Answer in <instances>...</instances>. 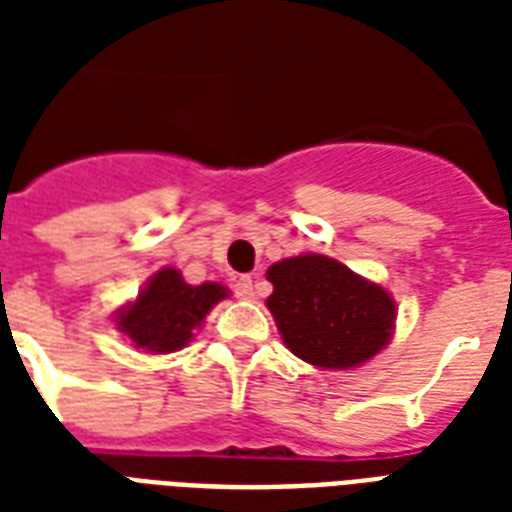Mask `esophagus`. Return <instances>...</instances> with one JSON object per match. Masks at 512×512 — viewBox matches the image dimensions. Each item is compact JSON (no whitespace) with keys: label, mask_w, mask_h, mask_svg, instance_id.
<instances>
[{"label":"esophagus","mask_w":512,"mask_h":512,"mask_svg":"<svg viewBox=\"0 0 512 512\" xmlns=\"http://www.w3.org/2000/svg\"><path fill=\"white\" fill-rule=\"evenodd\" d=\"M233 292H236L239 300H252V297H255V284H252L249 276H241V279L233 284Z\"/></svg>","instance_id":"34e87169"}]
</instances>
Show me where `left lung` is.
<instances>
[{"instance_id":"8db88e82","label":"left lung","mask_w":512,"mask_h":512,"mask_svg":"<svg viewBox=\"0 0 512 512\" xmlns=\"http://www.w3.org/2000/svg\"><path fill=\"white\" fill-rule=\"evenodd\" d=\"M268 311L297 358L321 369H353L388 345L393 297L324 255L287 257L268 268Z\"/></svg>"}]
</instances>
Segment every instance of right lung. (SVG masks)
Instances as JSON below:
<instances>
[{
	"label": "right lung",
	"instance_id": "add662e5",
	"mask_svg": "<svg viewBox=\"0 0 512 512\" xmlns=\"http://www.w3.org/2000/svg\"><path fill=\"white\" fill-rule=\"evenodd\" d=\"M223 297H228L223 284L207 281L191 287L180 271L162 268L148 279L138 300L119 311L116 327L135 342V348L172 353L191 342L193 329L201 327L209 308Z\"/></svg>",
	"mask_w": 512,
	"mask_h": 512
}]
</instances>
